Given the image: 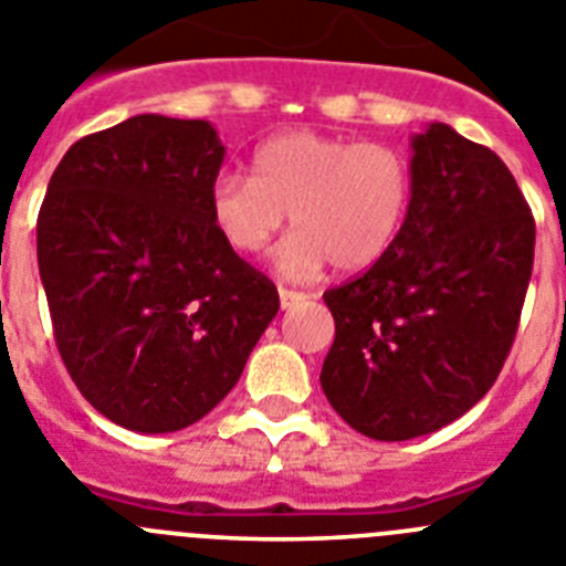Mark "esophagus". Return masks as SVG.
Segmentation results:
<instances>
[{"label":"esophagus","mask_w":566,"mask_h":566,"mask_svg":"<svg viewBox=\"0 0 566 566\" xmlns=\"http://www.w3.org/2000/svg\"><path fill=\"white\" fill-rule=\"evenodd\" d=\"M307 298V293H302V290H290V287H279V302H282V310H290L293 304L304 302Z\"/></svg>","instance_id":"esophagus-1"}]
</instances>
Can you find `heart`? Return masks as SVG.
<instances>
[{
	"instance_id": "heart-1",
	"label": "heart",
	"mask_w": 566,
	"mask_h": 566,
	"mask_svg": "<svg viewBox=\"0 0 566 566\" xmlns=\"http://www.w3.org/2000/svg\"><path fill=\"white\" fill-rule=\"evenodd\" d=\"M409 157L378 140L284 132L264 140L251 177L222 171L211 182V222L233 253L256 256L284 222L295 231L279 248L284 276L307 279L333 262L364 271L378 262L403 226L411 202Z\"/></svg>"
}]
</instances>
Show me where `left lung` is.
I'll use <instances>...</instances> for the list:
<instances>
[{
    "label": "left lung",
    "mask_w": 566,
    "mask_h": 566,
    "mask_svg": "<svg viewBox=\"0 0 566 566\" xmlns=\"http://www.w3.org/2000/svg\"><path fill=\"white\" fill-rule=\"evenodd\" d=\"M389 251L324 293L335 318L321 389L355 431L411 440L496 384L522 318L536 222L496 151L431 124Z\"/></svg>",
    "instance_id": "1"
}]
</instances>
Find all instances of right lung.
Returning a JSON list of instances; mask_svg holds the SVG:
<instances>
[{"mask_svg": "<svg viewBox=\"0 0 566 566\" xmlns=\"http://www.w3.org/2000/svg\"><path fill=\"white\" fill-rule=\"evenodd\" d=\"M226 146L208 120L135 115L61 157L35 222L59 355L81 395L144 434L237 386L279 290L211 222Z\"/></svg>", "mask_w": 566, "mask_h": 566, "instance_id": "right-lung-1", "label": "right lung"}]
</instances>
